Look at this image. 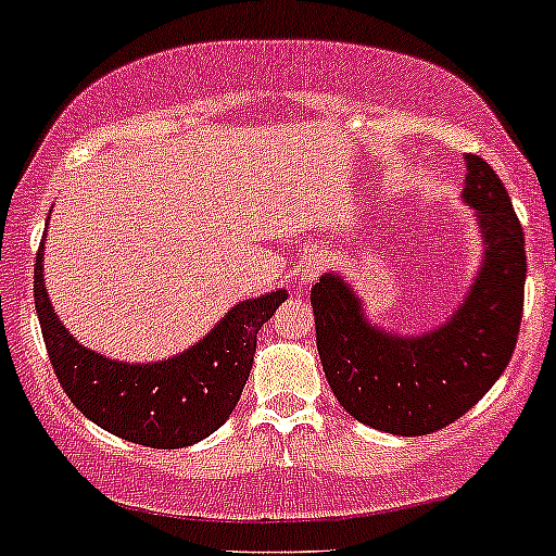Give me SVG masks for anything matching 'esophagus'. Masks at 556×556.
I'll return each mask as SVG.
<instances>
[{"mask_svg":"<svg viewBox=\"0 0 556 556\" xmlns=\"http://www.w3.org/2000/svg\"><path fill=\"white\" fill-rule=\"evenodd\" d=\"M320 273H324V256L320 254L304 256V260L300 262V267H296V278H300L302 286L315 283Z\"/></svg>","mask_w":556,"mask_h":556,"instance_id":"esophagus-1","label":"esophagus"}]
</instances>
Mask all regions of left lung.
<instances>
[{
  "mask_svg": "<svg viewBox=\"0 0 556 556\" xmlns=\"http://www.w3.org/2000/svg\"><path fill=\"white\" fill-rule=\"evenodd\" d=\"M464 201L477 212L485 260L456 313L421 337L368 324L361 296L326 273L309 291L320 363L339 405L403 438L438 432L495 384L515 352L525 302V236L493 166L467 156Z\"/></svg>",
  "mask_w": 556,
  "mask_h": 556,
  "instance_id": "1",
  "label": "left lung"
}]
</instances>
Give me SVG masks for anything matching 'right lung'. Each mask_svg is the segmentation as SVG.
I'll use <instances>...</instances> for the list:
<instances>
[{
  "mask_svg": "<svg viewBox=\"0 0 556 556\" xmlns=\"http://www.w3.org/2000/svg\"><path fill=\"white\" fill-rule=\"evenodd\" d=\"M45 238L34 267L41 337L71 403L105 432L146 447H185L223 427L241 397L256 352V331L273 318L286 289L238 302L212 331L159 363L109 361L81 348L52 309L45 289Z\"/></svg>",
  "mask_w": 556,
  "mask_h": 556,
  "instance_id": "right-lung-1",
  "label": "right lung"
}]
</instances>
